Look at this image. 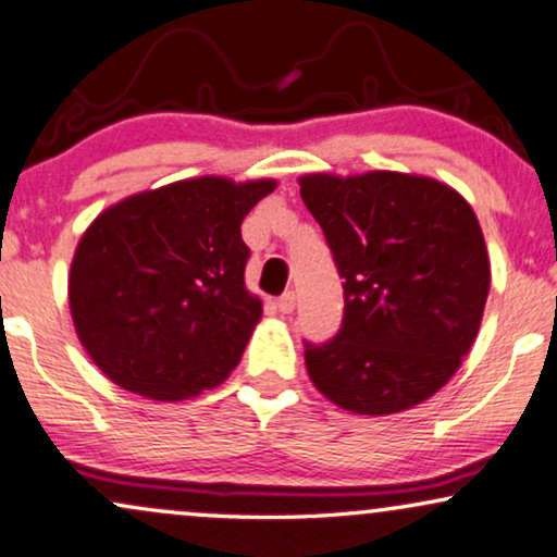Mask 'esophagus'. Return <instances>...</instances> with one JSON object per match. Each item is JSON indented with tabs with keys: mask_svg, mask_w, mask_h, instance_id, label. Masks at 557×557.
<instances>
[{
	"mask_svg": "<svg viewBox=\"0 0 557 557\" xmlns=\"http://www.w3.org/2000/svg\"><path fill=\"white\" fill-rule=\"evenodd\" d=\"M295 308V293L293 290H287V293H283L277 298V311H283V313H290Z\"/></svg>",
	"mask_w": 557,
	"mask_h": 557,
	"instance_id": "1",
	"label": "esophagus"
}]
</instances>
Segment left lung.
<instances>
[{
    "mask_svg": "<svg viewBox=\"0 0 557 557\" xmlns=\"http://www.w3.org/2000/svg\"><path fill=\"white\" fill-rule=\"evenodd\" d=\"M344 277V321L306 344V368L331 404L388 417L432 398L473 347L491 262L470 202L406 172L298 180Z\"/></svg>",
    "mask_w": 557,
    "mask_h": 557,
    "instance_id": "1",
    "label": "left lung"
}]
</instances>
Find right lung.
Segmentation results:
<instances>
[{"label":"right lung","mask_w":557,"mask_h":557,"mask_svg":"<svg viewBox=\"0 0 557 557\" xmlns=\"http://www.w3.org/2000/svg\"><path fill=\"white\" fill-rule=\"evenodd\" d=\"M274 187L215 174L180 180L89 223L69 272V311L112 383L182 400L231 375L262 319V300L244 283L242 223Z\"/></svg>","instance_id":"obj_1"}]
</instances>
